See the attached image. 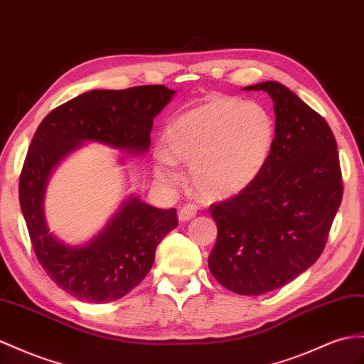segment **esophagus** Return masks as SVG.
Wrapping results in <instances>:
<instances>
[{
  "mask_svg": "<svg viewBox=\"0 0 364 364\" xmlns=\"http://www.w3.org/2000/svg\"><path fill=\"white\" fill-rule=\"evenodd\" d=\"M197 210L198 208L195 206V204H184V206L180 208L178 210V220L180 221H189L192 220L195 215H197Z\"/></svg>",
  "mask_w": 364,
  "mask_h": 364,
  "instance_id": "34e87169",
  "label": "esophagus"
}]
</instances>
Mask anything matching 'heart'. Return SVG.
Instances as JSON below:
<instances>
[{
	"label": "heart",
	"instance_id": "b5f03b06",
	"mask_svg": "<svg viewBox=\"0 0 364 364\" xmlns=\"http://www.w3.org/2000/svg\"><path fill=\"white\" fill-rule=\"evenodd\" d=\"M275 124L257 102L213 97L173 118L164 129V151L155 173L172 184L180 178L175 163L189 164L193 189L209 200L246 189L272 151Z\"/></svg>",
	"mask_w": 364,
	"mask_h": 364
}]
</instances>
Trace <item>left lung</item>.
Masks as SVG:
<instances>
[{"label":"left lung","mask_w":364,"mask_h":364,"mask_svg":"<svg viewBox=\"0 0 364 364\" xmlns=\"http://www.w3.org/2000/svg\"><path fill=\"white\" fill-rule=\"evenodd\" d=\"M264 90L275 110L271 155L234 197L210 204L218 237L209 269L240 295H262L311 267L328 241L343 197L337 141L324 118L277 81Z\"/></svg>","instance_id":"left-lung-1"}]
</instances>
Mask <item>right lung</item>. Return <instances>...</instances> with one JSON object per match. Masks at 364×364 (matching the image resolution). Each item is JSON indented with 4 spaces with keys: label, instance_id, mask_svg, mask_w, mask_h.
Instances as JSON below:
<instances>
[{
    "label": "right lung",
    "instance_id": "add662e5",
    "mask_svg": "<svg viewBox=\"0 0 364 364\" xmlns=\"http://www.w3.org/2000/svg\"><path fill=\"white\" fill-rule=\"evenodd\" d=\"M173 93L161 85L90 90L53 109L32 138L20 175V204L31 243L48 275L80 300L114 301L141 283L154 264L156 246L178 225L176 210L129 198L87 246H64L46 225V183L53 167L81 141L146 152L154 118Z\"/></svg>",
    "mask_w": 364,
    "mask_h": 364
}]
</instances>
